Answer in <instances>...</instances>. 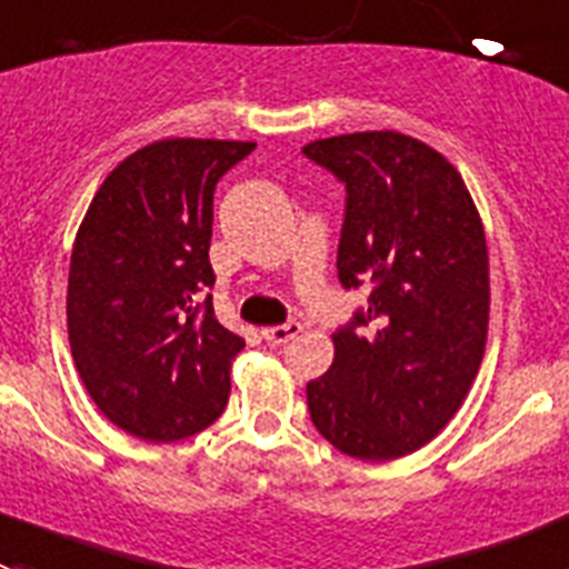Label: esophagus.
I'll list each match as a JSON object with an SVG mask.
<instances>
[{
  "label": "esophagus",
  "instance_id": "obj_1",
  "mask_svg": "<svg viewBox=\"0 0 569 569\" xmlns=\"http://www.w3.org/2000/svg\"><path fill=\"white\" fill-rule=\"evenodd\" d=\"M300 331H303V326H300L297 320H289V322H283V326H272V329H263L260 335H263V340L269 342V346H283V342L295 340Z\"/></svg>",
  "mask_w": 569,
  "mask_h": 569
}]
</instances>
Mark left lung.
Segmentation results:
<instances>
[{
	"label": "left lung",
	"mask_w": 569,
	"mask_h": 569,
	"mask_svg": "<svg viewBox=\"0 0 569 569\" xmlns=\"http://www.w3.org/2000/svg\"><path fill=\"white\" fill-rule=\"evenodd\" d=\"M346 187L337 278L366 306L306 386L317 431L382 462L431 442L459 411L488 340V243L468 187L437 150L391 130L303 147Z\"/></svg>",
	"instance_id": "8db88e82"
}]
</instances>
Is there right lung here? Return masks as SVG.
<instances>
[{"mask_svg":"<svg viewBox=\"0 0 569 569\" xmlns=\"http://www.w3.org/2000/svg\"><path fill=\"white\" fill-rule=\"evenodd\" d=\"M252 141L167 138L107 176L70 254L68 335L99 411L147 442L221 417L247 346L212 309L214 187Z\"/></svg>","mask_w":569,"mask_h":569,"instance_id":"add662e5","label":"right lung"}]
</instances>
